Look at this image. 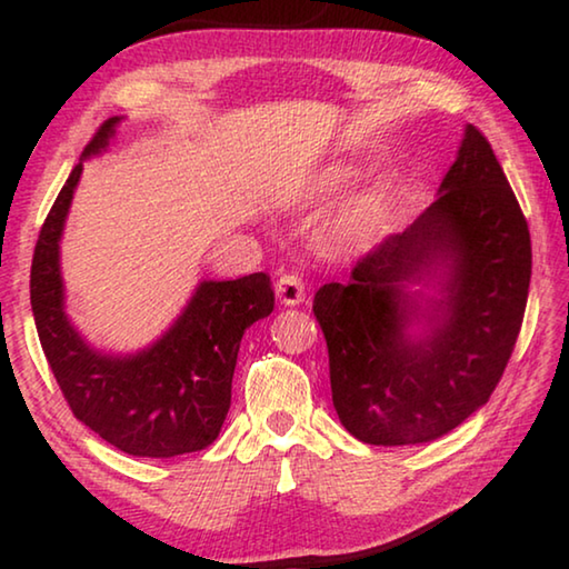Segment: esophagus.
Wrapping results in <instances>:
<instances>
[{
    "instance_id": "esophagus-1",
    "label": "esophagus",
    "mask_w": 569,
    "mask_h": 569,
    "mask_svg": "<svg viewBox=\"0 0 569 569\" xmlns=\"http://www.w3.org/2000/svg\"><path fill=\"white\" fill-rule=\"evenodd\" d=\"M276 293H278V298H281V303H286V306L301 303L303 298H306L303 278L298 276V273H283L276 281Z\"/></svg>"
}]
</instances>
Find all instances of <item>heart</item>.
<instances>
[{
  "mask_svg": "<svg viewBox=\"0 0 569 569\" xmlns=\"http://www.w3.org/2000/svg\"><path fill=\"white\" fill-rule=\"evenodd\" d=\"M341 172H329L323 176V180L319 182V190H331L341 182ZM381 216V196L377 192H369V196H361L351 200L349 206L341 210V216L333 220L331 228V243L343 246L349 240H356L369 233V230L377 226V220Z\"/></svg>",
  "mask_w": 569,
  "mask_h": 569,
  "instance_id": "1",
  "label": "heart"
}]
</instances>
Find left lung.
I'll return each mask as SVG.
<instances>
[{"label": "left lung", "instance_id": "left-lung-1", "mask_svg": "<svg viewBox=\"0 0 569 569\" xmlns=\"http://www.w3.org/2000/svg\"><path fill=\"white\" fill-rule=\"evenodd\" d=\"M439 190L403 233L359 258L349 283H326L313 298L336 413L366 445H421L459 427L492 397L522 329L527 218L475 124ZM439 257L452 268L450 296L432 339L413 347L400 283Z\"/></svg>", "mask_w": 569, "mask_h": 569}]
</instances>
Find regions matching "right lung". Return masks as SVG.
Here are the masks:
<instances>
[{
	"instance_id": "add662e5",
	"label": "right lung",
	"mask_w": 569,
	"mask_h": 569,
	"mask_svg": "<svg viewBox=\"0 0 569 569\" xmlns=\"http://www.w3.org/2000/svg\"><path fill=\"white\" fill-rule=\"evenodd\" d=\"M118 118L104 120L82 156L108 146ZM82 162L47 213L30 273L32 313L47 363L67 407L108 445L132 457H178L213 445L230 409V383L246 329L273 311L271 276L206 281L178 323L138 356L90 349L62 311L57 263L67 208Z\"/></svg>"
}]
</instances>
